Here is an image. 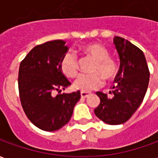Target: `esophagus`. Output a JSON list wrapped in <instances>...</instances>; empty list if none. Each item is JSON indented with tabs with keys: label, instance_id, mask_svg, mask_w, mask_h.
Wrapping results in <instances>:
<instances>
[{
	"label": "esophagus",
	"instance_id": "1",
	"mask_svg": "<svg viewBox=\"0 0 158 158\" xmlns=\"http://www.w3.org/2000/svg\"><path fill=\"white\" fill-rule=\"evenodd\" d=\"M80 95H81V97H82V98H87L88 96H90V93L81 91V92H80Z\"/></svg>",
	"mask_w": 158,
	"mask_h": 158
}]
</instances>
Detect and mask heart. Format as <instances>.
<instances>
[{"instance_id":"obj_1","label":"heart","mask_w":158,"mask_h":158,"mask_svg":"<svg viewBox=\"0 0 158 158\" xmlns=\"http://www.w3.org/2000/svg\"><path fill=\"white\" fill-rule=\"evenodd\" d=\"M84 52L95 59L92 67V73L80 74L73 82V88L89 92L103 85L104 78L113 79L116 75L118 67L115 61L108 56V52L104 46L97 43H90L84 46ZM78 59L72 52H68L60 62V69L68 78H74L78 73Z\"/></svg>"}]
</instances>
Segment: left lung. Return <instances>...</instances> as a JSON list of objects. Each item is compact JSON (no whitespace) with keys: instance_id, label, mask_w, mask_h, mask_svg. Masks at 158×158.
I'll return each instance as SVG.
<instances>
[{"instance_id":"1","label":"left lung","mask_w":158,"mask_h":158,"mask_svg":"<svg viewBox=\"0 0 158 158\" xmlns=\"http://www.w3.org/2000/svg\"><path fill=\"white\" fill-rule=\"evenodd\" d=\"M113 43L118 53L120 67L110 96L96 92L101 102L95 114L107 124L117 125L128 121L140 106L147 90L150 72L140 49L118 36L114 37Z\"/></svg>"}]
</instances>
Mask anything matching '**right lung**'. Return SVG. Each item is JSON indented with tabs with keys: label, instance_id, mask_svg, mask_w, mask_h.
Returning a JSON list of instances; mask_svg holds the SVG:
<instances>
[{
	"label": "right lung",
	"instance_id": "1",
	"mask_svg": "<svg viewBox=\"0 0 158 158\" xmlns=\"http://www.w3.org/2000/svg\"><path fill=\"white\" fill-rule=\"evenodd\" d=\"M62 40L36 45L23 60L19 71V89L23 109L39 129L56 131L68 123L80 92L62 93L71 85L60 69L69 51ZM59 91V95L55 93Z\"/></svg>",
	"mask_w": 158,
	"mask_h": 158
}]
</instances>
